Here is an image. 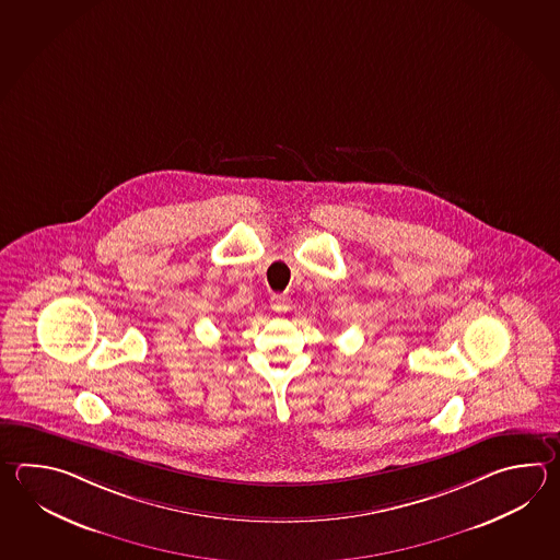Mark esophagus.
<instances>
[{"mask_svg":"<svg viewBox=\"0 0 560 560\" xmlns=\"http://www.w3.org/2000/svg\"><path fill=\"white\" fill-rule=\"evenodd\" d=\"M271 308H273L275 313H285L291 308V299L289 295H281V293H277L271 298Z\"/></svg>","mask_w":560,"mask_h":560,"instance_id":"34e87169","label":"esophagus"}]
</instances>
